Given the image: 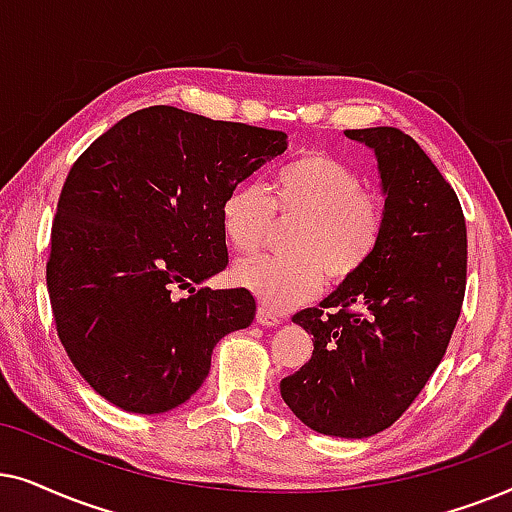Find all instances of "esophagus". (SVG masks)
<instances>
[{
  "instance_id": "esophagus-1",
  "label": "esophagus",
  "mask_w": 512,
  "mask_h": 512,
  "mask_svg": "<svg viewBox=\"0 0 512 512\" xmlns=\"http://www.w3.org/2000/svg\"><path fill=\"white\" fill-rule=\"evenodd\" d=\"M257 323L274 327V325L281 323V316H278L274 309H269V306H260V309H257Z\"/></svg>"
}]
</instances>
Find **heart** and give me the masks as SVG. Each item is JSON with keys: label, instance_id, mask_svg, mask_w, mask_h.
I'll return each instance as SVG.
<instances>
[{"label": "heart", "instance_id": "obj_1", "mask_svg": "<svg viewBox=\"0 0 512 512\" xmlns=\"http://www.w3.org/2000/svg\"><path fill=\"white\" fill-rule=\"evenodd\" d=\"M278 220H295L285 236L290 252L255 257L234 269L238 285L269 309L309 302L332 281L356 276L377 252L386 208L363 177L335 156L309 152L274 170L269 187L245 180L222 201V229L231 248L252 255Z\"/></svg>", "mask_w": 512, "mask_h": 512}]
</instances>
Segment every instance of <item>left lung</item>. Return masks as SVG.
Here are the masks:
<instances>
[{
  "instance_id": "8db88e82",
  "label": "left lung",
  "mask_w": 512,
  "mask_h": 512,
  "mask_svg": "<svg viewBox=\"0 0 512 512\" xmlns=\"http://www.w3.org/2000/svg\"><path fill=\"white\" fill-rule=\"evenodd\" d=\"M344 133L377 154L384 236L356 276L292 316L313 335V353L281 395L313 431L370 438L403 417L445 358L466 295L468 238L459 196L410 135Z\"/></svg>"
}]
</instances>
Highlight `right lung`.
I'll use <instances>...</instances> for the list:
<instances>
[{"label":"right lung","mask_w":512,"mask_h":512,"mask_svg":"<svg viewBox=\"0 0 512 512\" xmlns=\"http://www.w3.org/2000/svg\"><path fill=\"white\" fill-rule=\"evenodd\" d=\"M285 149L281 131L154 105L72 163L46 288L60 344L95 393L126 412L173 410L208 377L215 344L252 323L248 290L194 283L229 264L222 201Z\"/></svg>","instance_id":"1"}]
</instances>
